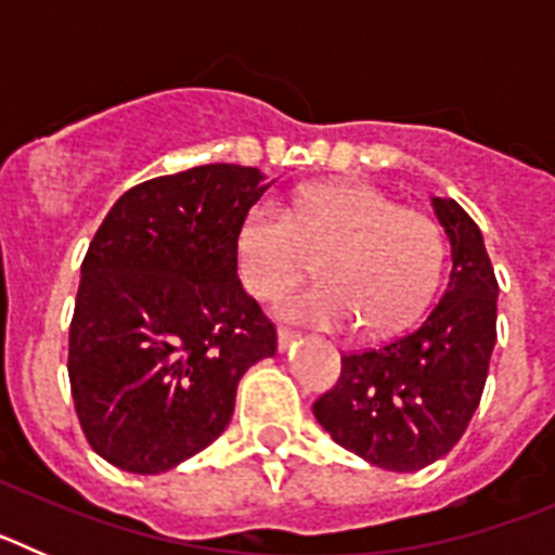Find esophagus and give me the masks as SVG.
I'll list each match as a JSON object with an SVG mask.
<instances>
[{
  "mask_svg": "<svg viewBox=\"0 0 555 555\" xmlns=\"http://www.w3.org/2000/svg\"><path fill=\"white\" fill-rule=\"evenodd\" d=\"M294 341H297V333L286 331V327H278V347H281V352H286Z\"/></svg>",
  "mask_w": 555,
  "mask_h": 555,
  "instance_id": "34e87169",
  "label": "esophagus"
}]
</instances>
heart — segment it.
Segmentation results:
<instances>
[{
  "instance_id": "obj_1",
  "label": "heart",
  "mask_w": 555,
  "mask_h": 555,
  "mask_svg": "<svg viewBox=\"0 0 555 555\" xmlns=\"http://www.w3.org/2000/svg\"><path fill=\"white\" fill-rule=\"evenodd\" d=\"M302 247L322 249L320 281L283 288L272 311L288 322L372 336L414 322L442 278L444 242L434 219L405 210L366 183L308 185L292 214L261 199L235 230V269L244 288L267 297L306 263Z\"/></svg>"
}]
</instances>
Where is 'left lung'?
I'll use <instances>...</instances> for the list:
<instances>
[{
	"instance_id": "1",
	"label": "left lung",
	"mask_w": 555,
	"mask_h": 555,
	"mask_svg": "<svg viewBox=\"0 0 555 555\" xmlns=\"http://www.w3.org/2000/svg\"><path fill=\"white\" fill-rule=\"evenodd\" d=\"M450 244V281L420 325L389 345L341 356V377L313 403L336 444L391 473L455 448L487 384L498 341V281L480 228L450 197H430Z\"/></svg>"
}]
</instances>
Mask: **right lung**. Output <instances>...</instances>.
I'll return each mask as SVG.
<instances>
[{
	"mask_svg": "<svg viewBox=\"0 0 555 555\" xmlns=\"http://www.w3.org/2000/svg\"><path fill=\"white\" fill-rule=\"evenodd\" d=\"M274 180L205 164L146 180L107 210L80 269L68 384L88 444L135 475L219 439L244 372L278 333L235 272V230Z\"/></svg>",
	"mask_w": 555,
	"mask_h": 555,
	"instance_id": "1",
	"label": "right lung"
}]
</instances>
